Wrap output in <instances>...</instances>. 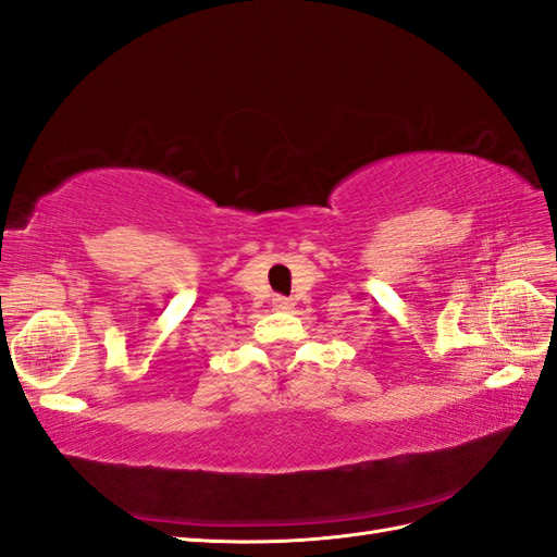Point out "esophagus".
Here are the masks:
<instances>
[{"label":"esophagus","instance_id":"obj_1","mask_svg":"<svg viewBox=\"0 0 557 557\" xmlns=\"http://www.w3.org/2000/svg\"><path fill=\"white\" fill-rule=\"evenodd\" d=\"M274 309H278V311H288V309H293V301H290V299H285V297H276V299H274Z\"/></svg>","mask_w":557,"mask_h":557}]
</instances>
